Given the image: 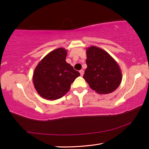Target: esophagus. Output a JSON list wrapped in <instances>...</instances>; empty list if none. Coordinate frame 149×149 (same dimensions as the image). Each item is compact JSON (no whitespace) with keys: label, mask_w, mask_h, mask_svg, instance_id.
<instances>
[{"label":"esophagus","mask_w":149,"mask_h":149,"mask_svg":"<svg viewBox=\"0 0 149 149\" xmlns=\"http://www.w3.org/2000/svg\"><path fill=\"white\" fill-rule=\"evenodd\" d=\"M79 73L81 74V76H83V75H84V71L83 70H81L79 71Z\"/></svg>","instance_id":"1"}]
</instances>
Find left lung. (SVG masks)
<instances>
[{
	"instance_id": "8db88e82",
	"label": "left lung",
	"mask_w": 149,
	"mask_h": 149,
	"mask_svg": "<svg viewBox=\"0 0 149 149\" xmlns=\"http://www.w3.org/2000/svg\"><path fill=\"white\" fill-rule=\"evenodd\" d=\"M86 54L87 68L84 78L91 89L104 95L114 91L122 79L116 61L104 50L95 46L87 48Z\"/></svg>"
}]
</instances>
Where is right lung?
Masks as SVG:
<instances>
[{
    "instance_id": "obj_1",
    "label": "right lung",
    "mask_w": 149,
    "mask_h": 149,
    "mask_svg": "<svg viewBox=\"0 0 149 149\" xmlns=\"http://www.w3.org/2000/svg\"><path fill=\"white\" fill-rule=\"evenodd\" d=\"M66 56L67 50L58 48L47 54L35 68L33 82L41 97L52 100L60 99L80 75L65 61Z\"/></svg>"
}]
</instances>
